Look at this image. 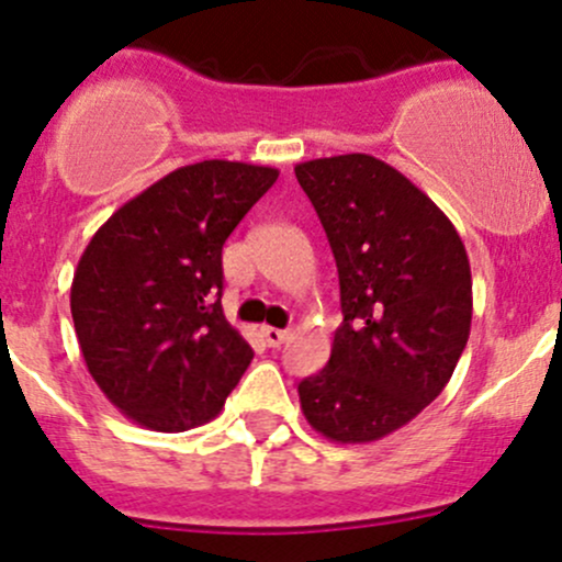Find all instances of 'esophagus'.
Wrapping results in <instances>:
<instances>
[{
  "instance_id": "esophagus-1",
  "label": "esophagus",
  "mask_w": 562,
  "mask_h": 562,
  "mask_svg": "<svg viewBox=\"0 0 562 562\" xmlns=\"http://www.w3.org/2000/svg\"><path fill=\"white\" fill-rule=\"evenodd\" d=\"M261 336H263V341H266V345H269V347H280L282 341H285L288 336H291V330L263 326V328H261Z\"/></svg>"
}]
</instances>
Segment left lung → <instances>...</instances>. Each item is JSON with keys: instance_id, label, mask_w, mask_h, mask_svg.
<instances>
[{"instance_id": "obj_1", "label": "left lung", "mask_w": 562, "mask_h": 562, "mask_svg": "<svg viewBox=\"0 0 562 562\" xmlns=\"http://www.w3.org/2000/svg\"><path fill=\"white\" fill-rule=\"evenodd\" d=\"M296 180L326 228L341 293L330 358L299 382L317 434L363 445L445 390L471 330V266L450 217L366 153L315 158Z\"/></svg>"}]
</instances>
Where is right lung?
Here are the masks:
<instances>
[{
  "instance_id": "right-lung-1",
  "label": "right lung",
  "mask_w": 562,
  "mask_h": 562,
  "mask_svg": "<svg viewBox=\"0 0 562 562\" xmlns=\"http://www.w3.org/2000/svg\"><path fill=\"white\" fill-rule=\"evenodd\" d=\"M277 175L217 158L180 167L88 241L69 296L75 334L128 420L175 434L221 415L252 360L223 315V245Z\"/></svg>"
}]
</instances>
